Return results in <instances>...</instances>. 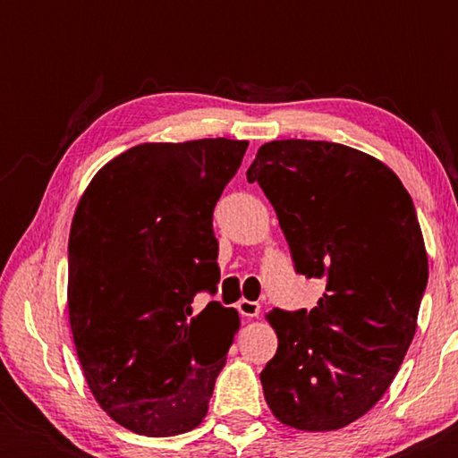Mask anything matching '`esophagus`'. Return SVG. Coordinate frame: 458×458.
Segmentation results:
<instances>
[{
	"label": "esophagus",
	"instance_id": "esophagus-1",
	"mask_svg": "<svg viewBox=\"0 0 458 458\" xmlns=\"http://www.w3.org/2000/svg\"><path fill=\"white\" fill-rule=\"evenodd\" d=\"M237 310H240V315H242V317H246V318H254V317H259V315H260V304H259V302H254V300H246V298H242L240 302H237Z\"/></svg>",
	"mask_w": 458,
	"mask_h": 458
}]
</instances>
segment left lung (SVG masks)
<instances>
[{
	"instance_id": "obj_1",
	"label": "left lung",
	"mask_w": 458,
	"mask_h": 458,
	"mask_svg": "<svg viewBox=\"0 0 458 458\" xmlns=\"http://www.w3.org/2000/svg\"><path fill=\"white\" fill-rule=\"evenodd\" d=\"M246 177L277 212L293 268L325 281L315 309L267 315L279 340L260 373L267 404L290 428H346L415 335L429 275L415 206L384 162L342 143H265Z\"/></svg>"
}]
</instances>
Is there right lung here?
Here are the masks:
<instances>
[{
  "mask_svg": "<svg viewBox=\"0 0 458 458\" xmlns=\"http://www.w3.org/2000/svg\"><path fill=\"white\" fill-rule=\"evenodd\" d=\"M248 141L141 143L91 179L68 237V317L87 386L118 425L166 437L202 423L240 331L221 302L212 212Z\"/></svg>",
  "mask_w": 458,
  "mask_h": 458,
  "instance_id": "1",
  "label": "right lung"
}]
</instances>
